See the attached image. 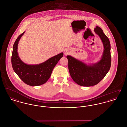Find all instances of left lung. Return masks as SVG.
<instances>
[{
	"label": "left lung",
	"instance_id": "8db88e82",
	"mask_svg": "<svg viewBox=\"0 0 127 127\" xmlns=\"http://www.w3.org/2000/svg\"><path fill=\"white\" fill-rule=\"evenodd\" d=\"M94 31L99 36L104 46L103 55L99 61L88 66L71 56H67L71 77L76 84L83 87H91L98 84L105 76L111 67L109 39L99 27L96 26Z\"/></svg>",
	"mask_w": 127,
	"mask_h": 127
}]
</instances>
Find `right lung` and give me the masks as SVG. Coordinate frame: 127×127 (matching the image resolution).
<instances>
[{
  "instance_id": "1",
  "label": "right lung",
  "mask_w": 127,
  "mask_h": 127,
  "mask_svg": "<svg viewBox=\"0 0 127 127\" xmlns=\"http://www.w3.org/2000/svg\"><path fill=\"white\" fill-rule=\"evenodd\" d=\"M22 33L16 39L11 56V64L14 72L25 84L31 86H38L45 83L51 76L54 68L63 56L61 53L41 64L31 65L22 62L18 55L17 46Z\"/></svg>"
}]
</instances>
